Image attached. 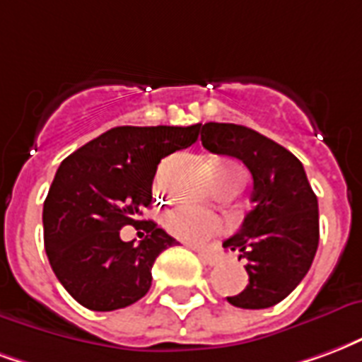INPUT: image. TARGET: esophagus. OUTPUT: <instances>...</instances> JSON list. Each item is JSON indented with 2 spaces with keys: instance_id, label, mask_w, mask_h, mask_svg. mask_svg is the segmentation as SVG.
<instances>
[{
  "instance_id": "obj_1",
  "label": "esophagus",
  "mask_w": 362,
  "mask_h": 362,
  "mask_svg": "<svg viewBox=\"0 0 362 362\" xmlns=\"http://www.w3.org/2000/svg\"><path fill=\"white\" fill-rule=\"evenodd\" d=\"M197 255H199V261L209 267H216L218 263H222V255L216 251H199Z\"/></svg>"
}]
</instances>
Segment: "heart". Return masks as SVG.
<instances>
[{
    "label": "heart",
    "instance_id": "1",
    "mask_svg": "<svg viewBox=\"0 0 362 362\" xmlns=\"http://www.w3.org/2000/svg\"><path fill=\"white\" fill-rule=\"evenodd\" d=\"M216 182L222 186H243L245 182V170L240 165L226 163L215 168ZM165 228L176 238H180L188 243H203L209 238L222 232L226 228V222L221 216L192 207V205H180L168 211L163 218Z\"/></svg>",
    "mask_w": 362,
    "mask_h": 362
}]
</instances>
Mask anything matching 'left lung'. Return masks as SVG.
<instances>
[{
  "label": "left lung",
  "instance_id": "obj_1",
  "mask_svg": "<svg viewBox=\"0 0 362 362\" xmlns=\"http://www.w3.org/2000/svg\"><path fill=\"white\" fill-rule=\"evenodd\" d=\"M202 144L216 155L240 159L253 176V209L238 234L222 243L245 259L249 282L226 297L240 309H267L296 290L318 247V202L301 160L247 127L205 122Z\"/></svg>",
  "mask_w": 362,
  "mask_h": 362
}]
</instances>
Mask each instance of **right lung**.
I'll use <instances>...</instances> for the list:
<instances>
[{"instance_id": "obj_1", "label": "right lung", "mask_w": 362, "mask_h": 362, "mask_svg": "<svg viewBox=\"0 0 362 362\" xmlns=\"http://www.w3.org/2000/svg\"><path fill=\"white\" fill-rule=\"evenodd\" d=\"M202 124L117 127L69 155L44 202L45 253L63 288L92 310L136 303L151 288L155 259L176 240L153 221L138 245L120 240L151 205L157 165L195 144Z\"/></svg>"}]
</instances>
